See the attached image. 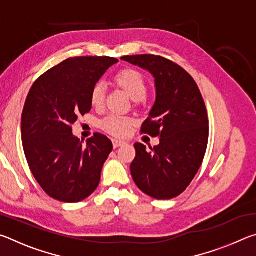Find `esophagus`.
<instances>
[{
	"label": "esophagus",
	"instance_id": "obj_1",
	"mask_svg": "<svg viewBox=\"0 0 256 256\" xmlns=\"http://www.w3.org/2000/svg\"><path fill=\"white\" fill-rule=\"evenodd\" d=\"M126 144V142L123 141V140H118V138H112V146H114V148H118L120 146H124Z\"/></svg>",
	"mask_w": 256,
	"mask_h": 256
}]
</instances>
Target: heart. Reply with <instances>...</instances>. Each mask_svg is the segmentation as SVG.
<instances>
[{"mask_svg": "<svg viewBox=\"0 0 256 256\" xmlns=\"http://www.w3.org/2000/svg\"><path fill=\"white\" fill-rule=\"evenodd\" d=\"M115 82L120 88H122L134 102L144 100L148 92V86L146 79L140 72L133 68H125L115 76ZM106 86L99 81L94 84L90 92V102L94 107H102L105 102ZM132 125V120L123 116L115 114L108 115L100 122V126L106 132L116 136H126Z\"/></svg>", "mask_w": 256, "mask_h": 256, "instance_id": "1", "label": "heart"}]
</instances>
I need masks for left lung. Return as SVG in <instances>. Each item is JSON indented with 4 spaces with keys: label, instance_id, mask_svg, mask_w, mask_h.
Segmentation results:
<instances>
[{
    "label": "left lung",
    "instance_id": "obj_1",
    "mask_svg": "<svg viewBox=\"0 0 256 256\" xmlns=\"http://www.w3.org/2000/svg\"><path fill=\"white\" fill-rule=\"evenodd\" d=\"M120 60L149 71L154 78L156 102L141 132L159 136L150 150L134 144V183L157 200L178 196L193 180L204 158L209 126L198 86L183 68L157 55L123 56Z\"/></svg>",
    "mask_w": 256,
    "mask_h": 256
}]
</instances>
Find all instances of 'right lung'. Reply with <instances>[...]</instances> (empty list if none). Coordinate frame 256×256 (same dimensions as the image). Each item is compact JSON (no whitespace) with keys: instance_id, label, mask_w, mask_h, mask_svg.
Wrapping results in <instances>:
<instances>
[{"instance_id":"right-lung-1","label":"right lung","mask_w":256,"mask_h":256,"mask_svg":"<svg viewBox=\"0 0 256 256\" xmlns=\"http://www.w3.org/2000/svg\"><path fill=\"white\" fill-rule=\"evenodd\" d=\"M118 62L108 56L68 58L30 89L21 118L24 151L34 177L55 200L80 202L98 188L112 141L94 133L84 144L71 126L92 110L94 84Z\"/></svg>"}]
</instances>
